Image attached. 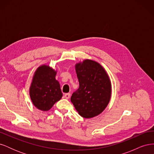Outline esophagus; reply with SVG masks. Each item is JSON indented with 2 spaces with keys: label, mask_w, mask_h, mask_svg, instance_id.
<instances>
[{
  "label": "esophagus",
  "mask_w": 154,
  "mask_h": 154,
  "mask_svg": "<svg viewBox=\"0 0 154 154\" xmlns=\"http://www.w3.org/2000/svg\"><path fill=\"white\" fill-rule=\"evenodd\" d=\"M70 93H66V94H65V95H64V97H65V98H66V99H69V97H70Z\"/></svg>",
  "instance_id": "34e87169"
}]
</instances>
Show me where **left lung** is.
Wrapping results in <instances>:
<instances>
[{
	"mask_svg": "<svg viewBox=\"0 0 154 154\" xmlns=\"http://www.w3.org/2000/svg\"><path fill=\"white\" fill-rule=\"evenodd\" d=\"M75 69L80 87L71 101L82 117L98 116L110 100L112 86L108 74L98 62L88 59L77 63Z\"/></svg>",
	"mask_w": 154,
	"mask_h": 154,
	"instance_id": "1",
	"label": "left lung"
}]
</instances>
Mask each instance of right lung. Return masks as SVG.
I'll return each mask as SVG.
<instances>
[{"mask_svg":"<svg viewBox=\"0 0 154 154\" xmlns=\"http://www.w3.org/2000/svg\"><path fill=\"white\" fill-rule=\"evenodd\" d=\"M57 72L48 65H42L34 73L29 96L32 104L40 110L48 111L63 96L60 83L55 78Z\"/></svg>","mask_w":154,"mask_h":154,"instance_id":"1","label":"right lung"}]
</instances>
